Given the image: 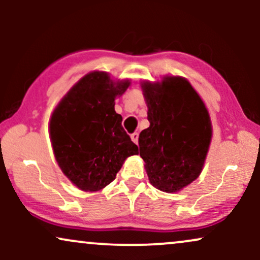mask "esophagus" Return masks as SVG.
<instances>
[{
  "instance_id": "obj_1",
  "label": "esophagus",
  "mask_w": 260,
  "mask_h": 260,
  "mask_svg": "<svg viewBox=\"0 0 260 260\" xmlns=\"http://www.w3.org/2000/svg\"><path fill=\"white\" fill-rule=\"evenodd\" d=\"M138 138H139V134L137 133V132L133 133V134H131V139H132L133 142L136 143V144H137V143H138Z\"/></svg>"
}]
</instances>
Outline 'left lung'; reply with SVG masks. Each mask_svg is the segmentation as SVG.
I'll list each match as a JSON object with an SVG mask.
<instances>
[{
    "mask_svg": "<svg viewBox=\"0 0 260 260\" xmlns=\"http://www.w3.org/2000/svg\"><path fill=\"white\" fill-rule=\"evenodd\" d=\"M150 126L139 134V155L149 182L180 192L201 175L213 137L204 101L186 78L165 76L140 83Z\"/></svg>",
    "mask_w": 260,
    "mask_h": 260,
    "instance_id": "1",
    "label": "left lung"
}]
</instances>
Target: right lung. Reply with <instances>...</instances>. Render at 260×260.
Wrapping results in <instances>:
<instances>
[{"instance_id": "obj_1", "label": "right lung", "mask_w": 260, "mask_h": 260, "mask_svg": "<svg viewBox=\"0 0 260 260\" xmlns=\"http://www.w3.org/2000/svg\"><path fill=\"white\" fill-rule=\"evenodd\" d=\"M129 85V79H112L107 72L92 71L53 110L49 122L53 155L80 190H101L115 180L127 157L138 155L115 111V99Z\"/></svg>"}]
</instances>
